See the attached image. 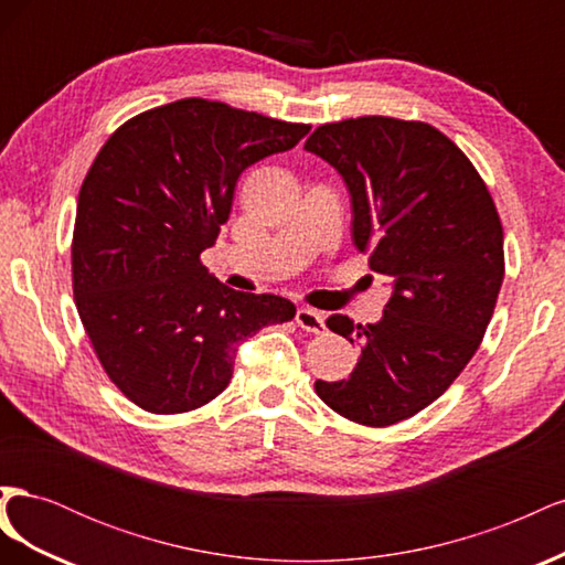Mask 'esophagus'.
Masks as SVG:
<instances>
[{
  "label": "esophagus",
  "instance_id": "1",
  "mask_svg": "<svg viewBox=\"0 0 565 565\" xmlns=\"http://www.w3.org/2000/svg\"><path fill=\"white\" fill-rule=\"evenodd\" d=\"M297 324L306 332L320 334V332H324V316L320 311H313V309H299L297 311Z\"/></svg>",
  "mask_w": 565,
  "mask_h": 565
}]
</instances>
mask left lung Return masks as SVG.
I'll list each match as a JSON object with an SVG mask.
<instances>
[{"instance_id":"obj_1","label":"left lung","mask_w":565,"mask_h":565,"mask_svg":"<svg viewBox=\"0 0 565 565\" xmlns=\"http://www.w3.org/2000/svg\"><path fill=\"white\" fill-rule=\"evenodd\" d=\"M303 148L347 181L353 245L393 282L380 322L328 318L361 361L316 393L355 424L391 426L440 398L481 347L504 280L502 221L471 160L417 119H341Z\"/></svg>"}]
</instances>
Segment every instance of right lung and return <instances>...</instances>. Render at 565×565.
<instances>
[{"mask_svg":"<svg viewBox=\"0 0 565 565\" xmlns=\"http://www.w3.org/2000/svg\"><path fill=\"white\" fill-rule=\"evenodd\" d=\"M309 129L181 98L127 119L98 150L77 200L75 306L100 367L146 413L207 405L233 377L237 344L295 318L292 301L218 282L200 254L245 169Z\"/></svg>","mask_w":565,"mask_h":565,"instance_id":"obj_1","label":"right lung"}]
</instances>
